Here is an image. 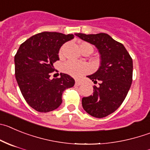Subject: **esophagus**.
Instances as JSON below:
<instances>
[{
	"mask_svg": "<svg viewBox=\"0 0 150 150\" xmlns=\"http://www.w3.org/2000/svg\"><path fill=\"white\" fill-rule=\"evenodd\" d=\"M75 84H76V86H79V85H81V82L79 80H76V82H75Z\"/></svg>",
	"mask_w": 150,
	"mask_h": 150,
	"instance_id": "esophagus-1",
	"label": "esophagus"
}]
</instances>
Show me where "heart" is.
Segmentation results:
<instances>
[{
  "mask_svg": "<svg viewBox=\"0 0 150 150\" xmlns=\"http://www.w3.org/2000/svg\"><path fill=\"white\" fill-rule=\"evenodd\" d=\"M87 43H82L79 45L80 47L82 45H86ZM60 54H62V50L60 51ZM62 70L64 73L69 74L74 77H79L86 73L88 72L90 70V67L88 64L84 62H77L74 61H68L64 62L62 65Z\"/></svg>",
  "mask_w": 150,
  "mask_h": 150,
  "instance_id": "1",
  "label": "heart"
}]
</instances>
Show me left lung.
<instances>
[{
  "label": "left lung",
  "instance_id": "1",
  "mask_svg": "<svg viewBox=\"0 0 150 150\" xmlns=\"http://www.w3.org/2000/svg\"><path fill=\"white\" fill-rule=\"evenodd\" d=\"M76 36L97 48L100 66L87 76L94 83L93 95L83 97L82 105L91 116L102 118L113 113L126 98L132 82L133 63L125 47L106 33H76Z\"/></svg>",
  "mask_w": 150,
  "mask_h": 150
}]
</instances>
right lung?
<instances>
[{
  "label": "right lung",
  "instance_id": "1",
  "mask_svg": "<svg viewBox=\"0 0 150 150\" xmlns=\"http://www.w3.org/2000/svg\"><path fill=\"white\" fill-rule=\"evenodd\" d=\"M74 38L73 34L43 32L33 35L21 45L15 56L16 78L22 95L37 112H49L62 104V95L75 81L68 74L50 79L53 63L59 60L63 44Z\"/></svg>",
  "mask_w": 150,
  "mask_h": 150
}]
</instances>
